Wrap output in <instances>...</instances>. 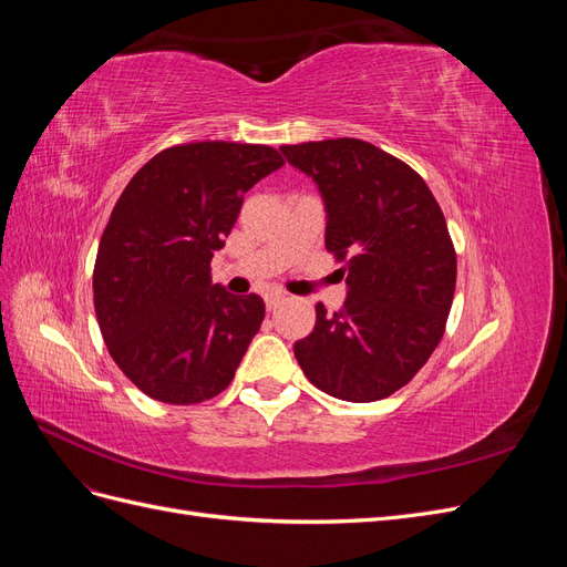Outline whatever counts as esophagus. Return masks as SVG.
<instances>
[{
  "mask_svg": "<svg viewBox=\"0 0 567 567\" xmlns=\"http://www.w3.org/2000/svg\"><path fill=\"white\" fill-rule=\"evenodd\" d=\"M281 300H284V293H267V296H265L267 310H274V307H277Z\"/></svg>",
  "mask_w": 567,
  "mask_h": 567,
  "instance_id": "esophagus-1",
  "label": "esophagus"
}]
</instances>
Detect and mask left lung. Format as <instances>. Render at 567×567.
I'll return each mask as SVG.
<instances>
[{
	"label": "left lung",
	"mask_w": 567,
	"mask_h": 567,
	"mask_svg": "<svg viewBox=\"0 0 567 567\" xmlns=\"http://www.w3.org/2000/svg\"><path fill=\"white\" fill-rule=\"evenodd\" d=\"M281 153L317 184L326 250L348 271L346 305L333 315L317 305L315 331L293 346L298 364L331 398H390L433 354L452 310L447 221L414 169L369 142L342 136Z\"/></svg>",
	"instance_id": "1"
}]
</instances>
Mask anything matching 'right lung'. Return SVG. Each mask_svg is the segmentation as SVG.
Returning <instances> with one entry per match:
<instances>
[{
	"mask_svg": "<svg viewBox=\"0 0 567 567\" xmlns=\"http://www.w3.org/2000/svg\"><path fill=\"white\" fill-rule=\"evenodd\" d=\"M284 165L260 144L161 151L120 194L94 265V310L113 362L148 398L198 404L225 390L265 319L260 296L213 284L244 196Z\"/></svg>",
	"mask_w": 567,
	"mask_h": 567,
	"instance_id": "add662e5",
	"label": "right lung"
}]
</instances>
